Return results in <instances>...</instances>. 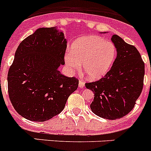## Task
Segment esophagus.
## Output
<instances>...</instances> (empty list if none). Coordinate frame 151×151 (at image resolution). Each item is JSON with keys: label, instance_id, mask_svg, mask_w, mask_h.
Instances as JSON below:
<instances>
[{"label": "esophagus", "instance_id": "1", "mask_svg": "<svg viewBox=\"0 0 151 151\" xmlns=\"http://www.w3.org/2000/svg\"><path fill=\"white\" fill-rule=\"evenodd\" d=\"M78 87L79 88H84L85 87V82L83 80L80 79L79 82H78Z\"/></svg>", "mask_w": 151, "mask_h": 151}]
</instances>
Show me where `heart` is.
<instances>
[{
  "mask_svg": "<svg viewBox=\"0 0 151 151\" xmlns=\"http://www.w3.org/2000/svg\"><path fill=\"white\" fill-rule=\"evenodd\" d=\"M116 47L110 41L97 35L82 36L73 41L65 54L69 70L78 71L82 67L90 79L102 78L109 72L116 57Z\"/></svg>",
  "mask_w": 151,
  "mask_h": 151,
  "instance_id": "obj_1",
  "label": "heart"
}]
</instances>
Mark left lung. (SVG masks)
Here are the masks:
<instances>
[{"mask_svg":"<svg viewBox=\"0 0 151 151\" xmlns=\"http://www.w3.org/2000/svg\"><path fill=\"white\" fill-rule=\"evenodd\" d=\"M117 57L104 77L85 83L94 92L90 106L92 112L106 119L125 116L134 108L144 86L145 63L135 47L113 35Z\"/></svg>","mask_w":151,"mask_h":151,"instance_id":"8db88e82","label":"left lung"}]
</instances>
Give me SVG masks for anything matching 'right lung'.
I'll use <instances>...</instances> for the list:
<instances>
[{
    "instance_id": "add662e5",
    "label": "right lung",
    "mask_w": 151,
    "mask_h": 151,
    "mask_svg": "<svg viewBox=\"0 0 151 151\" xmlns=\"http://www.w3.org/2000/svg\"><path fill=\"white\" fill-rule=\"evenodd\" d=\"M66 40L56 28H40L19 44L7 76L8 94L16 111L35 122L63 111L78 79L58 68L65 64Z\"/></svg>"
}]
</instances>
